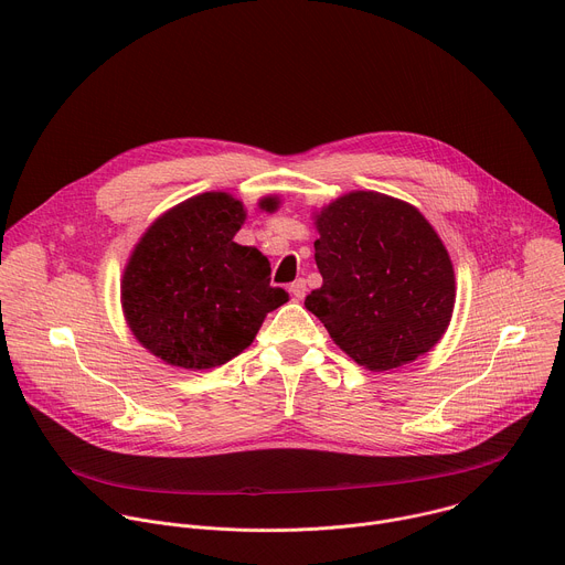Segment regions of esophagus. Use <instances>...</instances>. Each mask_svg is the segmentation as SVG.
Segmentation results:
<instances>
[{"instance_id":"esophagus-1","label":"esophagus","mask_w":565,"mask_h":565,"mask_svg":"<svg viewBox=\"0 0 565 565\" xmlns=\"http://www.w3.org/2000/svg\"><path fill=\"white\" fill-rule=\"evenodd\" d=\"M290 292H292L295 299H301V297L306 295V281H303V279L292 281V284H290Z\"/></svg>"}]
</instances>
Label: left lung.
Masks as SVG:
<instances>
[{
	"instance_id": "left-lung-1",
	"label": "left lung",
	"mask_w": 565,
	"mask_h": 565,
	"mask_svg": "<svg viewBox=\"0 0 565 565\" xmlns=\"http://www.w3.org/2000/svg\"><path fill=\"white\" fill-rule=\"evenodd\" d=\"M318 232L322 286L303 303L347 355L387 372L437 344L450 322L455 277L446 247L415 207L355 191L320 212Z\"/></svg>"
}]
</instances>
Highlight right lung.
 Listing matches in <instances>:
<instances>
[{"mask_svg":"<svg viewBox=\"0 0 565 565\" xmlns=\"http://www.w3.org/2000/svg\"><path fill=\"white\" fill-rule=\"evenodd\" d=\"M273 210L275 202L266 200ZM243 204L227 193L195 195L137 243L124 273V313L135 338L164 363L184 370L225 365L288 301L270 286V264L234 243Z\"/></svg>","mask_w":565,"mask_h":565,"instance_id":"add662e5","label":"right lung"}]
</instances>
